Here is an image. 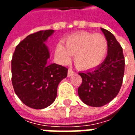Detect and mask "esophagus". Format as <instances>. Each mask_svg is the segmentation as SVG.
Returning <instances> with one entry per match:
<instances>
[{"instance_id": "obj_1", "label": "esophagus", "mask_w": 135, "mask_h": 135, "mask_svg": "<svg viewBox=\"0 0 135 135\" xmlns=\"http://www.w3.org/2000/svg\"><path fill=\"white\" fill-rule=\"evenodd\" d=\"M74 74V71L72 69H69V70H68V76H69V77H70V76H72Z\"/></svg>"}]
</instances>
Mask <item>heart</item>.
Returning <instances> with one entry per match:
<instances>
[{"label": "heart", "mask_w": 135, "mask_h": 135, "mask_svg": "<svg viewBox=\"0 0 135 135\" xmlns=\"http://www.w3.org/2000/svg\"><path fill=\"white\" fill-rule=\"evenodd\" d=\"M64 43L65 46L61 42L56 45V59L61 64H66L70 61L71 55H74V64L82 69L97 67L107 54V40L100 34L79 32L68 37Z\"/></svg>", "instance_id": "heart-1"}]
</instances>
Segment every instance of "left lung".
Returning <instances> with one entry per match:
<instances>
[{"label":"left lung","instance_id":"obj_1","mask_svg":"<svg viewBox=\"0 0 135 135\" xmlns=\"http://www.w3.org/2000/svg\"><path fill=\"white\" fill-rule=\"evenodd\" d=\"M108 42L107 56L93 69L79 72L82 79L78 88L82 101L93 107L108 103L119 93L124 74L123 50L113 34L100 28Z\"/></svg>","mask_w":135,"mask_h":135}]
</instances>
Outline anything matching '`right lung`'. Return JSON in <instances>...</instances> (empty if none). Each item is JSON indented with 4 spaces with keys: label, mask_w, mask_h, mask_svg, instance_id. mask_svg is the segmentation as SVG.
Returning <instances> with one entry per match:
<instances>
[{
    "label": "right lung",
    "mask_w": 135,
    "mask_h": 135,
    "mask_svg": "<svg viewBox=\"0 0 135 135\" xmlns=\"http://www.w3.org/2000/svg\"><path fill=\"white\" fill-rule=\"evenodd\" d=\"M53 30L28 35L16 47L11 60L12 85L22 103L34 109L47 108L55 101L58 85L67 76L68 69L50 64L45 45Z\"/></svg>",
    "instance_id": "add662e5"
}]
</instances>
